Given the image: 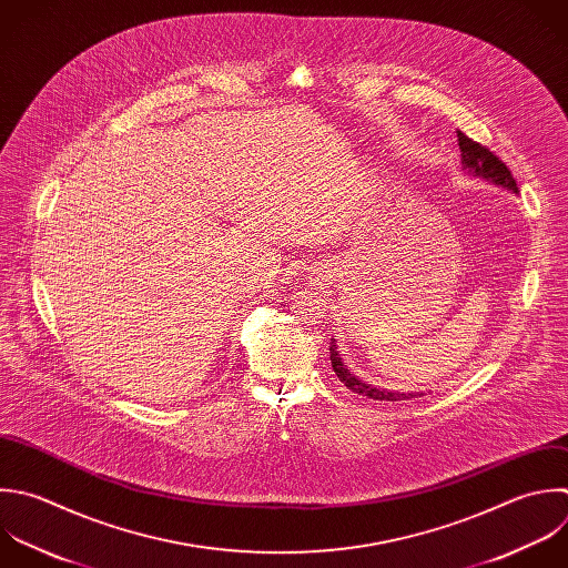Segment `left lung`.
Returning a JSON list of instances; mask_svg holds the SVG:
<instances>
[{"label": "left lung", "mask_w": 568, "mask_h": 568, "mask_svg": "<svg viewBox=\"0 0 568 568\" xmlns=\"http://www.w3.org/2000/svg\"><path fill=\"white\" fill-rule=\"evenodd\" d=\"M457 142H459V151H462V164H464V171L473 173L475 178H481V180H488L506 191H513V193H519L517 191V184L510 175V171L506 169V164L493 155L486 146L473 142L470 138H466L462 131H457ZM331 364H333V371L335 375L339 377V382L351 388L353 393L357 395H364V397H371V399H379V402H402V399H410L415 397L413 393H393V390H386V388H375L366 382H362L359 377H355L342 362L339 353H337V344L335 339L331 342ZM422 395V393H419Z\"/></svg>", "instance_id": "obj_1"}]
</instances>
